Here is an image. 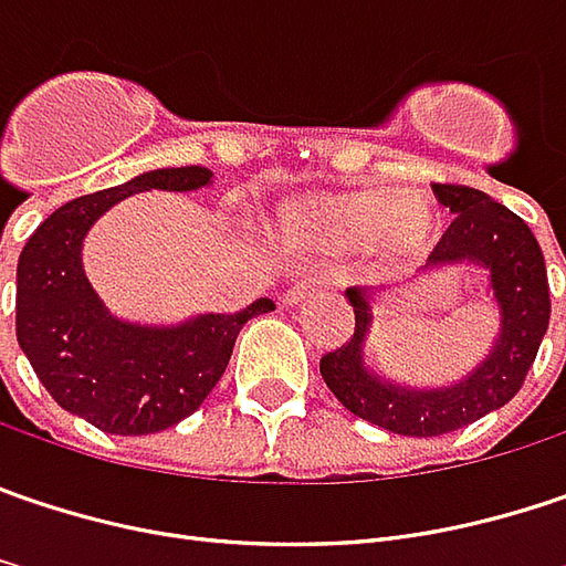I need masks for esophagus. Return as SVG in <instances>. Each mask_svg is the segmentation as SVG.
<instances>
[{"label": "esophagus", "mask_w": 566, "mask_h": 566, "mask_svg": "<svg viewBox=\"0 0 566 566\" xmlns=\"http://www.w3.org/2000/svg\"><path fill=\"white\" fill-rule=\"evenodd\" d=\"M336 279L333 275H326V272H319V275H297L291 287H287V301H301L307 291H326V287H333Z\"/></svg>", "instance_id": "34e87169"}]
</instances>
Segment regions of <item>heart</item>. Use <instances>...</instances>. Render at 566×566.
I'll list each match as a JSON object with an SVG mask.
<instances>
[{
    "instance_id": "heart-1",
    "label": "heart",
    "mask_w": 566,
    "mask_h": 566,
    "mask_svg": "<svg viewBox=\"0 0 566 566\" xmlns=\"http://www.w3.org/2000/svg\"><path fill=\"white\" fill-rule=\"evenodd\" d=\"M275 227L291 243L326 250L378 243L390 252H413L422 250L432 237L436 214L422 198H397L394 191L358 188L294 201L279 214Z\"/></svg>"
}]
</instances>
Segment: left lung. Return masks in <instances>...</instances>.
Segmentation results:
<instances>
[{
  "label": "left lung",
  "mask_w": 566,
  "mask_h": 566,
  "mask_svg": "<svg viewBox=\"0 0 566 566\" xmlns=\"http://www.w3.org/2000/svg\"><path fill=\"white\" fill-rule=\"evenodd\" d=\"M432 191L454 220L436 243L426 269L468 259L490 272V287L500 304V339L486 361L461 384L439 390H410L375 378L361 358V346L371 326L368 291L361 287L346 291L355 311L352 339L319 358L323 381L349 413L387 432L416 439L454 432L510 403L525 384L551 319L548 269L528 223L478 188L436 182Z\"/></svg>",
  "instance_id": "obj_1"
}]
</instances>
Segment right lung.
Returning <instances> with one entry per match:
<instances>
[{"label":"right lung","mask_w":566,"mask_h":566,"mask_svg":"<svg viewBox=\"0 0 566 566\" xmlns=\"http://www.w3.org/2000/svg\"><path fill=\"white\" fill-rule=\"evenodd\" d=\"M211 169H153L56 208L18 255L15 336L53 400L112 436L163 432L191 416L227 371L243 323L275 311L269 297L237 314L195 316L182 326H134L102 307L80 250L88 227L137 191H195Z\"/></svg>","instance_id":"right-lung-1"}]
</instances>
